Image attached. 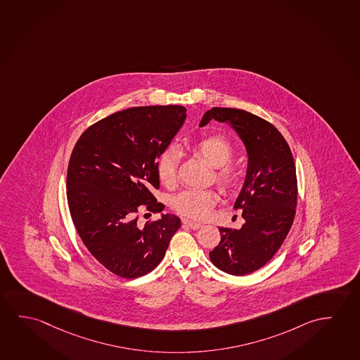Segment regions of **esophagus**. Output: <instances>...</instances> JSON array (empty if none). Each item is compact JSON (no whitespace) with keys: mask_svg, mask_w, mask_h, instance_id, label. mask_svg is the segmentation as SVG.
I'll return each instance as SVG.
<instances>
[{"mask_svg":"<svg viewBox=\"0 0 360 360\" xmlns=\"http://www.w3.org/2000/svg\"><path fill=\"white\" fill-rule=\"evenodd\" d=\"M183 224L185 226L193 229V230H198V229L201 228V224L195 223V221H191V220H188V219H183Z\"/></svg>","mask_w":360,"mask_h":360,"instance_id":"obj_1","label":"esophagus"}]
</instances>
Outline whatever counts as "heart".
Returning a JSON list of instances; mask_svg holds the SVG:
<instances>
[{
	"instance_id": "1",
	"label": "heart",
	"mask_w": 360,
	"mask_h": 360,
	"mask_svg": "<svg viewBox=\"0 0 360 360\" xmlns=\"http://www.w3.org/2000/svg\"><path fill=\"white\" fill-rule=\"evenodd\" d=\"M194 148L205 158L212 166L217 167V177L219 184L229 193H235L241 186V172L229 162L234 158L235 150L231 143L225 137H204L195 143ZM180 164V151L174 146L166 148L156 164L158 176L165 186H172L176 183L177 169ZM217 196L214 190L188 188L177 194L172 200L174 210L188 219H205L214 206L217 205Z\"/></svg>"
}]
</instances>
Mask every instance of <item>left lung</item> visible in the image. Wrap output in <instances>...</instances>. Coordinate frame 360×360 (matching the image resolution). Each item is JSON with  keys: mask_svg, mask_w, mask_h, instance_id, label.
Listing matches in <instances>:
<instances>
[{"mask_svg": "<svg viewBox=\"0 0 360 360\" xmlns=\"http://www.w3.org/2000/svg\"><path fill=\"white\" fill-rule=\"evenodd\" d=\"M228 122L245 145L249 161L245 183L235 202L245 224L239 230L220 228L221 240L209 257L233 275L250 274L274 257L289 234L297 210V180L290 148L269 121L245 110L212 108L200 126Z\"/></svg>", "mask_w": 360, "mask_h": 360, "instance_id": "8db88e82", "label": "left lung"}]
</instances>
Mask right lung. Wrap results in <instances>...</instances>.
<instances>
[{
  "mask_svg": "<svg viewBox=\"0 0 360 360\" xmlns=\"http://www.w3.org/2000/svg\"><path fill=\"white\" fill-rule=\"evenodd\" d=\"M186 119L180 105L121 110L82 132L68 169V202L75 228L92 257L117 276L135 279L154 270L172 235L175 215L140 226L143 212H161L156 164Z\"/></svg>",
  "mask_w": 360,
  "mask_h": 360,
  "instance_id": "1",
  "label": "right lung"
}]
</instances>
